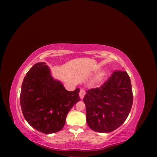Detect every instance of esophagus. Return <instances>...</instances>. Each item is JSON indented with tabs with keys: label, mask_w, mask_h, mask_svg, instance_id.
<instances>
[{
	"label": "esophagus",
	"mask_w": 157,
	"mask_h": 157,
	"mask_svg": "<svg viewBox=\"0 0 157 157\" xmlns=\"http://www.w3.org/2000/svg\"><path fill=\"white\" fill-rule=\"evenodd\" d=\"M79 96L82 99L84 98V97L85 96V90L84 89H80V92H79Z\"/></svg>",
	"instance_id": "34e87169"
}]
</instances>
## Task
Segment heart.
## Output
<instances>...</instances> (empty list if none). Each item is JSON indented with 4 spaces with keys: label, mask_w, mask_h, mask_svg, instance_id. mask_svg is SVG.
<instances>
[{
    "label": "heart",
    "mask_w": 157,
    "mask_h": 157,
    "mask_svg": "<svg viewBox=\"0 0 157 157\" xmlns=\"http://www.w3.org/2000/svg\"><path fill=\"white\" fill-rule=\"evenodd\" d=\"M105 73H101V74L98 75L97 76V77L96 78V79H95V81H94L95 83L99 84V83L101 82L104 80V78H105Z\"/></svg>",
    "instance_id": "heart-1"
}]
</instances>
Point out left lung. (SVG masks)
<instances>
[{
	"mask_svg": "<svg viewBox=\"0 0 157 157\" xmlns=\"http://www.w3.org/2000/svg\"><path fill=\"white\" fill-rule=\"evenodd\" d=\"M83 101L88 125L92 130L114 131L124 122L132 106L130 77L126 71H114L102 86L88 90Z\"/></svg>",
	"mask_w": 157,
	"mask_h": 157,
	"instance_id": "8db88e82",
	"label": "left lung"
}]
</instances>
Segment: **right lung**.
<instances>
[{"mask_svg":"<svg viewBox=\"0 0 157 157\" xmlns=\"http://www.w3.org/2000/svg\"><path fill=\"white\" fill-rule=\"evenodd\" d=\"M80 89L73 92L52 77L44 62L35 64L21 85L20 104L26 121L44 134L61 130L70 109L80 100Z\"/></svg>","mask_w":157,"mask_h":157,"instance_id":"add662e5","label":"right lung"}]
</instances>
